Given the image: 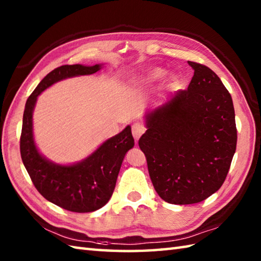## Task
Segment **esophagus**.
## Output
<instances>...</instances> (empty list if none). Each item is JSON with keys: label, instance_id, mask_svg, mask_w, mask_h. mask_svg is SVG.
I'll return each mask as SVG.
<instances>
[{"label": "esophagus", "instance_id": "obj_1", "mask_svg": "<svg viewBox=\"0 0 261 261\" xmlns=\"http://www.w3.org/2000/svg\"><path fill=\"white\" fill-rule=\"evenodd\" d=\"M145 131H146L145 125L139 123V122H136V123H134V125H132V136H134L136 141L139 140V138L145 134Z\"/></svg>", "mask_w": 261, "mask_h": 261}]
</instances>
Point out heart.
<instances>
[{"label": "heart", "instance_id": "b5f03b06", "mask_svg": "<svg viewBox=\"0 0 261 261\" xmlns=\"http://www.w3.org/2000/svg\"><path fill=\"white\" fill-rule=\"evenodd\" d=\"M166 69L162 67H151L147 70L143 71L142 74L136 77L135 80V86L139 87V88H148L154 84H157L159 81H162L164 79V76L166 75ZM179 85V81L178 77L175 75H170L164 82V86L166 90H175V88L178 87Z\"/></svg>", "mask_w": 261, "mask_h": 261}]
</instances>
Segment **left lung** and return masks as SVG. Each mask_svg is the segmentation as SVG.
<instances>
[{
	"label": "left lung",
	"instance_id": "left-lung-1",
	"mask_svg": "<svg viewBox=\"0 0 261 261\" xmlns=\"http://www.w3.org/2000/svg\"><path fill=\"white\" fill-rule=\"evenodd\" d=\"M186 91L145 113L139 140L154 190L170 204L204 201L222 186L237 147L233 102L219 76L188 62Z\"/></svg>",
	"mask_w": 261,
	"mask_h": 261
}]
</instances>
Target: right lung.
<instances>
[{
    "label": "right lung",
    "mask_w": 261,
    "mask_h": 261,
    "mask_svg": "<svg viewBox=\"0 0 261 261\" xmlns=\"http://www.w3.org/2000/svg\"><path fill=\"white\" fill-rule=\"evenodd\" d=\"M103 67L64 65L50 71L27 99L20 139L21 158L38 192L49 202L77 213L93 212L109 202L125 153L135 146L131 126L105 140L95 151L79 163H54L40 153L33 137V110L38 96L55 83L92 75Z\"/></svg>",
    "instance_id": "add662e5"
}]
</instances>
